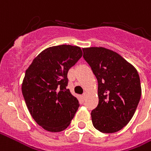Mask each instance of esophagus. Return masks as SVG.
Returning a JSON list of instances; mask_svg holds the SVG:
<instances>
[{
	"mask_svg": "<svg viewBox=\"0 0 151 151\" xmlns=\"http://www.w3.org/2000/svg\"><path fill=\"white\" fill-rule=\"evenodd\" d=\"M86 96H87V93H84L82 94V98H83L84 100H86Z\"/></svg>",
	"mask_w": 151,
	"mask_h": 151,
	"instance_id": "1",
	"label": "esophagus"
}]
</instances>
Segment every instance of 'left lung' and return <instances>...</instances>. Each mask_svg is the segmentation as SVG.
Masks as SVG:
<instances>
[{"label":"left lung","mask_w":151,"mask_h":151,"mask_svg":"<svg viewBox=\"0 0 151 151\" xmlns=\"http://www.w3.org/2000/svg\"><path fill=\"white\" fill-rule=\"evenodd\" d=\"M82 50L98 82V105L91 112L93 124L102 133L118 132L129 123L139 102L138 71L113 50L101 47Z\"/></svg>","instance_id":"1"}]
</instances>
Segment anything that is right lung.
Returning <instances> with one entry per match:
<instances>
[{"label": "right lung", "instance_id": "obj_1", "mask_svg": "<svg viewBox=\"0 0 151 151\" xmlns=\"http://www.w3.org/2000/svg\"><path fill=\"white\" fill-rule=\"evenodd\" d=\"M82 56L79 47H50L35 58L25 72L22 93L30 114L40 126L50 132L67 127L79 107L68 85L69 70Z\"/></svg>", "mask_w": 151, "mask_h": 151}]
</instances>
